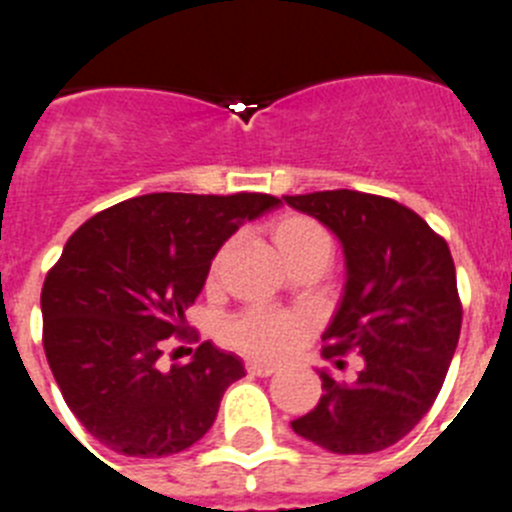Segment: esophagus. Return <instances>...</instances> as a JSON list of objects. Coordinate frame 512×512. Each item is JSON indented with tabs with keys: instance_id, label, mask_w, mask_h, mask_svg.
I'll use <instances>...</instances> for the list:
<instances>
[{
	"instance_id": "obj_1",
	"label": "esophagus",
	"mask_w": 512,
	"mask_h": 512,
	"mask_svg": "<svg viewBox=\"0 0 512 512\" xmlns=\"http://www.w3.org/2000/svg\"><path fill=\"white\" fill-rule=\"evenodd\" d=\"M247 371H250V374H255V376H272L275 371H278V366H275V364H260V361H250V364H247Z\"/></svg>"
}]
</instances>
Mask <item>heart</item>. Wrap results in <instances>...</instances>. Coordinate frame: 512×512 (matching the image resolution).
<instances>
[{
    "mask_svg": "<svg viewBox=\"0 0 512 512\" xmlns=\"http://www.w3.org/2000/svg\"><path fill=\"white\" fill-rule=\"evenodd\" d=\"M270 242L285 260V265L318 250V247H328L326 234L310 219L298 217V214H285V217L275 219L270 224ZM214 270H217V262H214ZM298 338L300 321L288 313L247 310L224 323V341L245 356L260 358V361L283 358L298 343Z\"/></svg>",
    "mask_w": 512,
    "mask_h": 512,
    "instance_id": "1",
    "label": "heart"
}]
</instances>
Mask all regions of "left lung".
Masks as SVG:
<instances>
[{
	"label": "left lung",
	"mask_w": 512,
	"mask_h": 512,
	"mask_svg": "<svg viewBox=\"0 0 512 512\" xmlns=\"http://www.w3.org/2000/svg\"><path fill=\"white\" fill-rule=\"evenodd\" d=\"M283 199L341 242L346 283L323 358L358 351L364 361L351 384L321 371L318 407L290 427L336 455L386 450L429 412L460 341L450 247L394 199L351 189Z\"/></svg>",
	"instance_id": "left-lung-1"
}]
</instances>
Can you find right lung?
I'll use <instances>...</instances> for the list:
<instances>
[{
    "label": "right lung",
    "mask_w": 512,
    "mask_h": 512,
    "mask_svg": "<svg viewBox=\"0 0 512 512\" xmlns=\"http://www.w3.org/2000/svg\"><path fill=\"white\" fill-rule=\"evenodd\" d=\"M270 194H143L90 217L42 285V343L70 412L108 450L164 457L209 432L242 358L202 343L161 366L164 338L207 283L219 247L270 212Z\"/></svg>",
    "instance_id": "1"
}]
</instances>
